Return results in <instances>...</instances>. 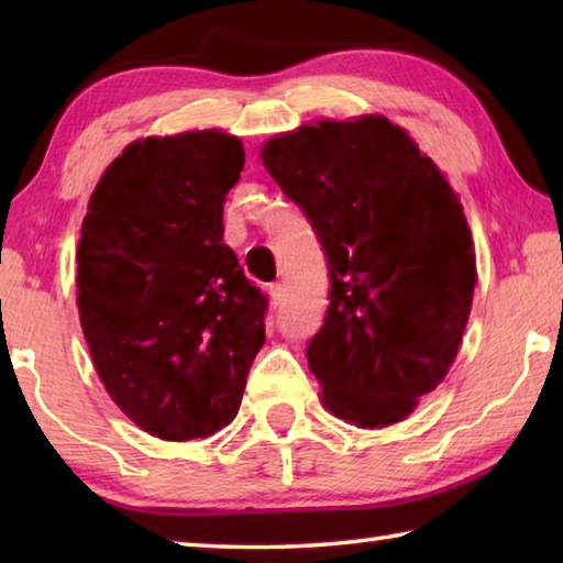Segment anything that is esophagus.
Here are the masks:
<instances>
[{"mask_svg":"<svg viewBox=\"0 0 563 563\" xmlns=\"http://www.w3.org/2000/svg\"><path fill=\"white\" fill-rule=\"evenodd\" d=\"M268 292H271V302H273V308H280V305H283V298H285L283 285H280V283H273L271 288H268Z\"/></svg>","mask_w":563,"mask_h":563,"instance_id":"34e87169","label":"esophagus"}]
</instances>
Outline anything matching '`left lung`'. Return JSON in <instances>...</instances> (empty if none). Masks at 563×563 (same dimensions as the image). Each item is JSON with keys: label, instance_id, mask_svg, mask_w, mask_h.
Wrapping results in <instances>:
<instances>
[{"label": "left lung", "instance_id": "obj_1", "mask_svg": "<svg viewBox=\"0 0 563 563\" xmlns=\"http://www.w3.org/2000/svg\"><path fill=\"white\" fill-rule=\"evenodd\" d=\"M261 158L328 258L330 305L305 352L322 402L365 430L399 422L450 373L472 310L460 198L385 117L280 133Z\"/></svg>", "mask_w": 563, "mask_h": 563}]
</instances>
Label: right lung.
<instances>
[{"label": "right lung", "instance_id": "right-lung-1", "mask_svg": "<svg viewBox=\"0 0 563 563\" xmlns=\"http://www.w3.org/2000/svg\"><path fill=\"white\" fill-rule=\"evenodd\" d=\"M245 164L223 131L133 141L91 194L76 251L79 318L121 412L170 442L233 422L268 298L223 243Z\"/></svg>", "mask_w": 563, "mask_h": 563}]
</instances>
